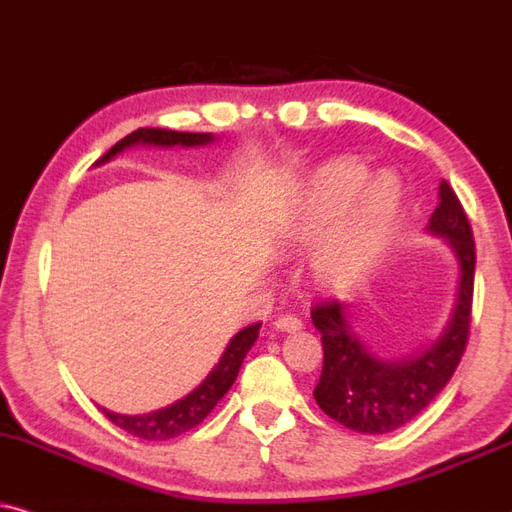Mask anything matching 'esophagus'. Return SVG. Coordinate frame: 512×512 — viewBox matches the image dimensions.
Returning a JSON list of instances; mask_svg holds the SVG:
<instances>
[{
  "instance_id": "esophagus-1",
  "label": "esophagus",
  "mask_w": 512,
  "mask_h": 512,
  "mask_svg": "<svg viewBox=\"0 0 512 512\" xmlns=\"http://www.w3.org/2000/svg\"><path fill=\"white\" fill-rule=\"evenodd\" d=\"M274 328L281 333H293V331H300L302 328V319H297L295 314H281L278 319L274 321Z\"/></svg>"
}]
</instances>
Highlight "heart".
Here are the masks:
<instances>
[{
  "label": "heart",
  "instance_id": "b5f03b06",
  "mask_svg": "<svg viewBox=\"0 0 512 512\" xmlns=\"http://www.w3.org/2000/svg\"><path fill=\"white\" fill-rule=\"evenodd\" d=\"M401 215V184L390 172L368 179L359 163L323 165L304 184L293 208L278 226L283 250L316 245L309 274L328 290L359 283L380 260L397 231Z\"/></svg>",
  "mask_w": 512,
  "mask_h": 512
}]
</instances>
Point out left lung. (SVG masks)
Instances as JSON below:
<instances>
[{
	"label": "left lung",
	"mask_w": 512,
	"mask_h": 512,
	"mask_svg": "<svg viewBox=\"0 0 512 512\" xmlns=\"http://www.w3.org/2000/svg\"><path fill=\"white\" fill-rule=\"evenodd\" d=\"M428 231L446 238L461 269L451 319L430 347L401 359H378L352 331L349 304L321 300L312 307V323L323 342L314 399L326 416L361 435H385L416 418L449 383L468 345L475 241L461 200L446 181L439 184V205Z\"/></svg>",
	"instance_id": "left-lung-1"
}]
</instances>
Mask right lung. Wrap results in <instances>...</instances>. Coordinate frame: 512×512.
<instances>
[{
    "mask_svg": "<svg viewBox=\"0 0 512 512\" xmlns=\"http://www.w3.org/2000/svg\"><path fill=\"white\" fill-rule=\"evenodd\" d=\"M210 141H215V137L208 132H172V129L141 127L137 132L127 134L125 139H120L106 155H101L96 160V165L108 163V160L115 158V155L129 146H205ZM260 326L262 323H252V326L238 331L229 345H226L219 364L208 373V378L196 390L186 394L184 399L174 401V404L165 406V409L141 413V416H125V413H113L108 409L101 411L118 428L139 439H148V442H163V439L184 435V432H189L203 423L208 418V413L217 406V401L231 390L238 371H241L245 354H248V349L255 345L257 335H260Z\"/></svg>",
    "mask_w": 512,
    "mask_h": 512,
    "instance_id": "obj_1",
    "label": "right lung"
}]
</instances>
